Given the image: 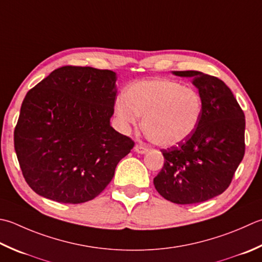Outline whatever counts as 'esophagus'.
<instances>
[{
  "instance_id": "obj_1",
  "label": "esophagus",
  "mask_w": 262,
  "mask_h": 262,
  "mask_svg": "<svg viewBox=\"0 0 262 262\" xmlns=\"http://www.w3.org/2000/svg\"><path fill=\"white\" fill-rule=\"evenodd\" d=\"M134 150H135V152H137V153H141V155H144V153L147 152V148L144 147V146H142V145H135Z\"/></svg>"
}]
</instances>
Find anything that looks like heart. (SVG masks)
I'll list each match as a JSON object with an SVG mask.
<instances>
[{"label":"heart","instance_id":"b5f03b06","mask_svg":"<svg viewBox=\"0 0 262 262\" xmlns=\"http://www.w3.org/2000/svg\"><path fill=\"white\" fill-rule=\"evenodd\" d=\"M202 111V97L195 89L162 78L130 85L115 104L122 130H129L137 124L138 116L143 117L144 134L162 147L186 141L198 128Z\"/></svg>","mask_w":262,"mask_h":262}]
</instances>
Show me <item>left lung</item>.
I'll return each mask as SVG.
<instances>
[{
	"label": "left lung",
	"mask_w": 262,
	"mask_h": 262,
	"mask_svg": "<svg viewBox=\"0 0 262 262\" xmlns=\"http://www.w3.org/2000/svg\"><path fill=\"white\" fill-rule=\"evenodd\" d=\"M192 77L203 111L186 141L161 150L165 163L153 179L162 198L177 204L200 203L225 192L245 152V117L229 87L200 71H173Z\"/></svg>",
	"instance_id": "8db88e82"
}]
</instances>
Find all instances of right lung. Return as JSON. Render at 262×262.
<instances>
[{
	"instance_id": "1",
	"label": "right lung",
	"mask_w": 262,
	"mask_h": 262,
	"mask_svg": "<svg viewBox=\"0 0 262 262\" xmlns=\"http://www.w3.org/2000/svg\"><path fill=\"white\" fill-rule=\"evenodd\" d=\"M117 76L111 70L64 66L25 96L14 150L25 181L60 203L93 200L114 178L134 141L110 125Z\"/></svg>"
}]
</instances>
